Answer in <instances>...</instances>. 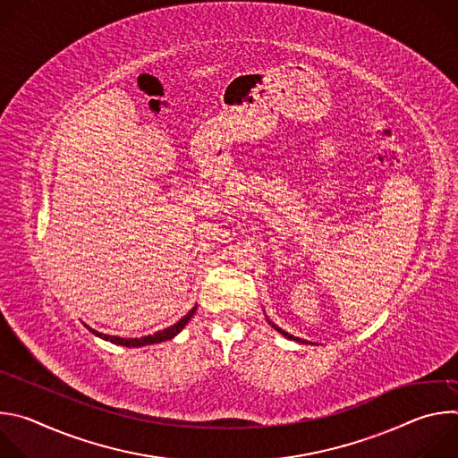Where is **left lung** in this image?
<instances>
[{"mask_svg": "<svg viewBox=\"0 0 458 458\" xmlns=\"http://www.w3.org/2000/svg\"><path fill=\"white\" fill-rule=\"evenodd\" d=\"M267 320H268V324H272V328H274V330H277V332H279L283 337H286V339H290V341H295V343H301V344H313V343H310V341H302V339H299V337H293L292 334H288V332L281 330L279 326H277V324H274V322H272L268 317H267Z\"/></svg>", "mask_w": 458, "mask_h": 458, "instance_id": "obj_1", "label": "left lung"}]
</instances>
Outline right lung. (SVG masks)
Segmentation results:
<instances>
[{
  "label": "right lung",
  "instance_id": "add662e5",
  "mask_svg": "<svg viewBox=\"0 0 458 458\" xmlns=\"http://www.w3.org/2000/svg\"><path fill=\"white\" fill-rule=\"evenodd\" d=\"M195 308H198V306H193V308H191L182 318H179L174 326H168V328H165V330H161V332H156L154 335H145V337H140V339L112 337V335H105V334H101V332H98V330H92L90 326H87V324H85V326H87L90 334H94L96 337H99V339H103V341H108V343H112V344H119V346H126V348H141V346H150V344H157V343L174 339V337L184 328V326L188 324V320L193 317Z\"/></svg>",
  "mask_w": 458,
  "mask_h": 458
}]
</instances>
